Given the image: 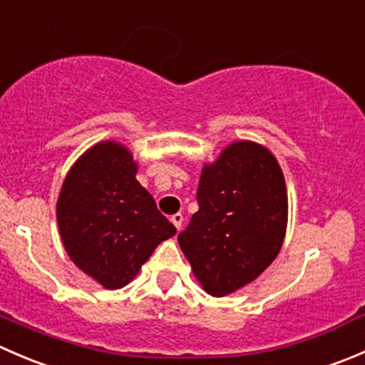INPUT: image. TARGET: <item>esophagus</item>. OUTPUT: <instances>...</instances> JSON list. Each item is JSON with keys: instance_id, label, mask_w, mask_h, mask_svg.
Segmentation results:
<instances>
[{"instance_id": "1", "label": "esophagus", "mask_w": 365, "mask_h": 365, "mask_svg": "<svg viewBox=\"0 0 365 365\" xmlns=\"http://www.w3.org/2000/svg\"><path fill=\"white\" fill-rule=\"evenodd\" d=\"M171 222L175 224L176 230H180V227H182V222H183V215H182V213H175V215L171 217Z\"/></svg>"}]
</instances>
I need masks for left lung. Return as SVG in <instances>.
Listing matches in <instances>:
<instances>
[{
  "instance_id": "8db88e82",
  "label": "left lung",
  "mask_w": 365,
  "mask_h": 365,
  "mask_svg": "<svg viewBox=\"0 0 365 365\" xmlns=\"http://www.w3.org/2000/svg\"><path fill=\"white\" fill-rule=\"evenodd\" d=\"M196 200L200 210L178 244L205 292L224 297L252 282L281 251L284 176L267 148L238 141L205 165Z\"/></svg>"
}]
</instances>
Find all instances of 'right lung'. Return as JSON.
Segmentation results:
<instances>
[{
    "label": "right lung",
    "instance_id": "1",
    "mask_svg": "<svg viewBox=\"0 0 365 365\" xmlns=\"http://www.w3.org/2000/svg\"><path fill=\"white\" fill-rule=\"evenodd\" d=\"M135 173L130 152L104 141L73 164L58 197L68 256L108 289L130 282L157 245L176 233Z\"/></svg>",
    "mask_w": 365,
    "mask_h": 365
}]
</instances>
